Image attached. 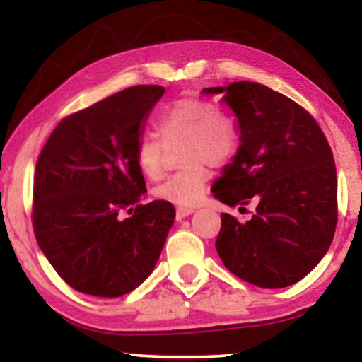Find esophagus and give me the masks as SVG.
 <instances>
[{
  "label": "esophagus",
  "mask_w": 362,
  "mask_h": 362,
  "mask_svg": "<svg viewBox=\"0 0 362 362\" xmlns=\"http://www.w3.org/2000/svg\"><path fill=\"white\" fill-rule=\"evenodd\" d=\"M192 212H194V209H191V207H177V209H176V219L177 221L185 219V217L191 216Z\"/></svg>",
  "instance_id": "esophagus-1"
}]
</instances>
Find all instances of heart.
Instances as JSON below:
<instances>
[{
    "mask_svg": "<svg viewBox=\"0 0 362 362\" xmlns=\"http://www.w3.org/2000/svg\"><path fill=\"white\" fill-rule=\"evenodd\" d=\"M158 132L166 148L185 143L181 163L185 170L160 182L153 191L160 201L180 207H192L201 201L209 181L211 166H224L239 148L235 123L217 112L214 103L196 97H185L171 103L158 120ZM156 138L143 135L136 143L138 170L150 180H158L165 165V150Z\"/></svg>",
    "mask_w": 362,
    "mask_h": 362,
    "instance_id": "obj_1",
    "label": "heart"
}]
</instances>
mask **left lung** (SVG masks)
<instances>
[{"mask_svg": "<svg viewBox=\"0 0 362 362\" xmlns=\"http://www.w3.org/2000/svg\"><path fill=\"white\" fill-rule=\"evenodd\" d=\"M234 112L240 145L212 185V194L255 212L245 224L221 214L216 250L239 279L285 288L328 252L338 222V177L328 140L315 118L284 93L240 81L209 87Z\"/></svg>", "mask_w": 362, "mask_h": 362, "instance_id": "obj_1", "label": "left lung"}]
</instances>
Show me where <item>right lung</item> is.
<instances>
[{
  "mask_svg": "<svg viewBox=\"0 0 362 362\" xmlns=\"http://www.w3.org/2000/svg\"><path fill=\"white\" fill-rule=\"evenodd\" d=\"M165 92L135 86L72 113L37 158L34 234L59 276L81 293H130L160 259L176 211L165 201L140 204L146 185L135 148Z\"/></svg>",
  "mask_w": 362,
  "mask_h": 362,
  "instance_id": "obj_1",
  "label": "right lung"
}]
</instances>
